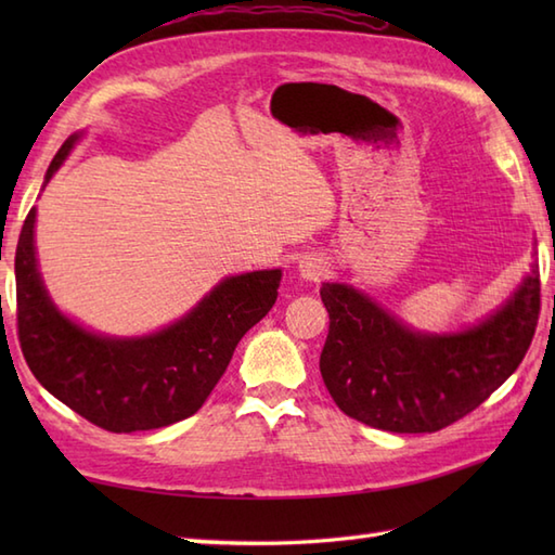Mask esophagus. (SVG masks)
<instances>
[{
    "label": "esophagus",
    "mask_w": 555,
    "mask_h": 555,
    "mask_svg": "<svg viewBox=\"0 0 555 555\" xmlns=\"http://www.w3.org/2000/svg\"><path fill=\"white\" fill-rule=\"evenodd\" d=\"M298 271H300V276H302L305 281H320V279L326 276L328 267H326V262H324L322 257L305 255V257L300 259V262H298Z\"/></svg>",
    "instance_id": "34e87169"
}]
</instances>
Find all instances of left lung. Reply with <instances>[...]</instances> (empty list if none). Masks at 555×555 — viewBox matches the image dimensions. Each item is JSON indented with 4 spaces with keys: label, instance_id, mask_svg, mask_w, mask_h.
<instances>
[{
    "label": "left lung",
    "instance_id": "1",
    "mask_svg": "<svg viewBox=\"0 0 555 555\" xmlns=\"http://www.w3.org/2000/svg\"><path fill=\"white\" fill-rule=\"evenodd\" d=\"M320 296L328 393L348 417L396 434L439 431L485 403L522 362L541 308L537 262L496 312L457 334L412 332L346 284H322Z\"/></svg>",
    "mask_w": 555,
    "mask_h": 555
}]
</instances>
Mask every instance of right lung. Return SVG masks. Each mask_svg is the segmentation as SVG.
<instances>
[{"instance_id": "1", "label": "right lung", "mask_w": 555, "mask_h": 555, "mask_svg": "<svg viewBox=\"0 0 555 555\" xmlns=\"http://www.w3.org/2000/svg\"><path fill=\"white\" fill-rule=\"evenodd\" d=\"M80 135L59 147L44 185ZM35 207L16 247V322L23 358L47 391L114 434L169 427L195 415L245 332L276 302L281 269L229 276L179 322L143 338L92 334L56 310L35 259Z\"/></svg>"}]
</instances>
